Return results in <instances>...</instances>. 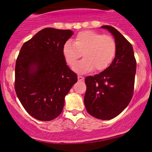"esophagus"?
Here are the masks:
<instances>
[{"instance_id": "esophagus-1", "label": "esophagus", "mask_w": 152, "mask_h": 152, "mask_svg": "<svg viewBox=\"0 0 152 152\" xmlns=\"http://www.w3.org/2000/svg\"><path fill=\"white\" fill-rule=\"evenodd\" d=\"M83 80H84V78H83V76H79V75H78V81H83Z\"/></svg>"}]
</instances>
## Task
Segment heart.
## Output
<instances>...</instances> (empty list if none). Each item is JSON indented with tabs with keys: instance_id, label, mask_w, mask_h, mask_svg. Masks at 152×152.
I'll return each mask as SVG.
<instances>
[{
	"instance_id": "1",
	"label": "heart",
	"mask_w": 152,
	"mask_h": 152,
	"mask_svg": "<svg viewBox=\"0 0 152 152\" xmlns=\"http://www.w3.org/2000/svg\"><path fill=\"white\" fill-rule=\"evenodd\" d=\"M65 61L70 66H74L81 56V61L73 67L78 74H85L94 70H105L111 65L116 53V42L113 38L91 31L78 33L74 43L68 41L62 48Z\"/></svg>"
}]
</instances>
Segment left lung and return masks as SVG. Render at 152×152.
<instances>
[{
	"instance_id": "left-lung-1",
	"label": "left lung",
	"mask_w": 152,
	"mask_h": 152,
	"mask_svg": "<svg viewBox=\"0 0 152 152\" xmlns=\"http://www.w3.org/2000/svg\"><path fill=\"white\" fill-rule=\"evenodd\" d=\"M101 28L114 36L116 53L107 69L85 78L84 104L92 116L110 120L126 109L133 96L137 61L132 44L119 31L110 26Z\"/></svg>"
}]
</instances>
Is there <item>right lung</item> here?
<instances>
[{
	"label": "right lung",
	"mask_w": 152,
	"mask_h": 152,
	"mask_svg": "<svg viewBox=\"0 0 152 152\" xmlns=\"http://www.w3.org/2000/svg\"><path fill=\"white\" fill-rule=\"evenodd\" d=\"M74 32L46 28L20 48L15 69V90L26 111L40 121H50L64 109L65 96L78 78L66 65L64 44Z\"/></svg>",
	"instance_id": "obj_1"
}]
</instances>
